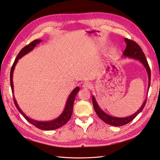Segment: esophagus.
<instances>
[{"instance_id":"34e87169","label":"esophagus","mask_w":160,"mask_h":160,"mask_svg":"<svg viewBox=\"0 0 160 160\" xmlns=\"http://www.w3.org/2000/svg\"><path fill=\"white\" fill-rule=\"evenodd\" d=\"M91 87H92V84L90 82H85L82 84V88L85 89H89L91 88Z\"/></svg>"}]
</instances>
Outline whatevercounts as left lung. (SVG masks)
<instances>
[{
  "instance_id": "8db88e82",
  "label": "left lung",
  "mask_w": 160,
  "mask_h": 160,
  "mask_svg": "<svg viewBox=\"0 0 160 160\" xmlns=\"http://www.w3.org/2000/svg\"><path fill=\"white\" fill-rule=\"evenodd\" d=\"M124 40L126 44V47L124 52H123L122 55L124 57H129L130 59H133L135 60L139 61L143 65V66L145 67V68L146 69L147 75H148L149 82H148V88H147V92H148L150 87V82H151V70H150L148 62H147V61L146 59L144 52H142V49L140 47H139V45L135 42L134 41L129 40L128 38H124ZM147 97H146L144 102H143L142 105H141V107L139 108L136 112L130 116L124 117V118L112 116L109 115L108 113H106L101 109V108L99 107V105H98L97 102L95 99V97L92 96V104H93L94 109H95V111L101 120H102L104 122H105L106 124H108L109 125H112L114 126H123L128 124V123H129L130 122L133 120L134 118H136V116L138 115V114L140 113L142 111V109L144 108L145 105L146 104Z\"/></svg>"
}]
</instances>
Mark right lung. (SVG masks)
Returning a JSON list of instances; mask_svg holds the SVG:
<instances>
[{
	"label": "right lung",
	"mask_w": 160,
	"mask_h": 160,
	"mask_svg": "<svg viewBox=\"0 0 160 160\" xmlns=\"http://www.w3.org/2000/svg\"><path fill=\"white\" fill-rule=\"evenodd\" d=\"M41 42H42V40H35L33 41V42H32L30 44H28L25 47H23L22 50L20 51L17 57H16V59L14 61L13 65H12V68L11 69V73H10V82H11V87L12 92H13L14 103H15L16 108H17L18 111L19 112V113H21L24 118H25V119L28 122H29L32 125L35 126L36 128H38L41 130H52L57 129V128H60V127L63 126L64 124H66V123L71 118L72 112H73V102H74L76 95L80 91V88L78 87H76L71 92V93L69 94V95L68 99H67V101H66V104H65V108L63 109V111L62 112V113L60 114V116L57 117V118H55V120H50V121H38V120H35L32 119V118L27 116L26 114L24 113V112L22 111V110L19 107L18 102L15 99L14 94H13V92H14L13 89L14 88H13V72H14V69H15L16 64L18 63V60L19 59H21L23 56L26 55V54H28V52L32 51L35 48L36 45Z\"/></svg>",
	"instance_id": "add662e5"
}]
</instances>
